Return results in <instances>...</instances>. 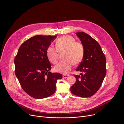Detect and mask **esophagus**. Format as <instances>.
I'll list each match as a JSON object with an SVG mask.
<instances>
[{"instance_id":"34e87169","label":"esophagus","mask_w":124,"mask_h":124,"mask_svg":"<svg viewBox=\"0 0 124 124\" xmlns=\"http://www.w3.org/2000/svg\"><path fill=\"white\" fill-rule=\"evenodd\" d=\"M69 76V75H65V74L63 75V77L64 78H68Z\"/></svg>"}]
</instances>
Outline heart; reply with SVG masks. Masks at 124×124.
Wrapping results in <instances>:
<instances>
[{
	"label": "heart",
	"mask_w": 124,
	"mask_h": 124,
	"mask_svg": "<svg viewBox=\"0 0 124 124\" xmlns=\"http://www.w3.org/2000/svg\"><path fill=\"white\" fill-rule=\"evenodd\" d=\"M55 47L56 49L49 46L46 50V56L50 62L55 64L58 60V53L64 52L63 59L64 60L54 67V70L56 72L67 74L73 64H79L84 58V46L82 43L76 41L72 36H64L59 38L55 42Z\"/></svg>",
	"instance_id": "1"
}]
</instances>
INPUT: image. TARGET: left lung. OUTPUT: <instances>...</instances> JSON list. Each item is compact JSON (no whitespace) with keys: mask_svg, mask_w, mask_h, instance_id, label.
Here are the masks:
<instances>
[{"mask_svg":"<svg viewBox=\"0 0 124 124\" xmlns=\"http://www.w3.org/2000/svg\"><path fill=\"white\" fill-rule=\"evenodd\" d=\"M85 47V54L74 75L76 83L71 87V93L81 97L93 95L100 87L106 74V58L99 43L84 32L76 33Z\"/></svg>","mask_w":124,"mask_h":124,"instance_id":"obj_1","label":"left lung"}]
</instances>
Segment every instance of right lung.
I'll list each match as a JSON object with an SVG mask.
<instances>
[{
    "label": "right lung",
    "mask_w": 124,
    "mask_h": 124,
    "mask_svg": "<svg viewBox=\"0 0 124 124\" xmlns=\"http://www.w3.org/2000/svg\"><path fill=\"white\" fill-rule=\"evenodd\" d=\"M56 36L38 35L22 44L14 59L15 73L22 88L30 96L41 99L52 95L62 75L51 73L46 50Z\"/></svg>",
    "instance_id": "1"
}]
</instances>
